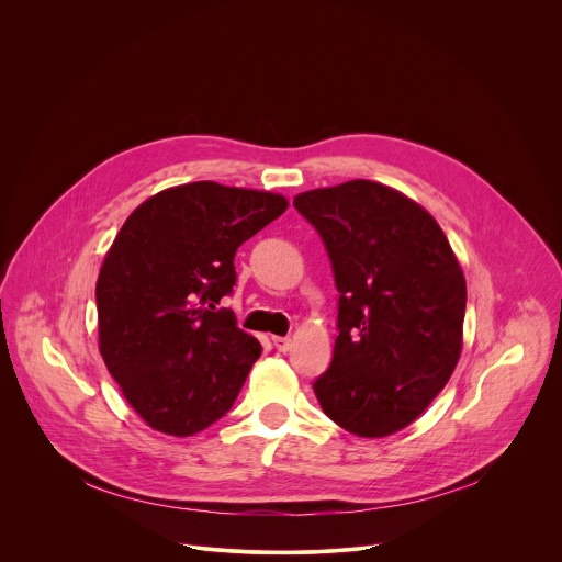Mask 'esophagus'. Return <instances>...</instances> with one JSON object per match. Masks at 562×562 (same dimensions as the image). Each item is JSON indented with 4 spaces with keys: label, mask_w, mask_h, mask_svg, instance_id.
<instances>
[{
    "label": "esophagus",
    "mask_w": 562,
    "mask_h": 562,
    "mask_svg": "<svg viewBox=\"0 0 562 562\" xmlns=\"http://www.w3.org/2000/svg\"><path fill=\"white\" fill-rule=\"evenodd\" d=\"M271 342H273V347L278 349V351H282V353H286L289 349H291V338H282V336H273L271 338Z\"/></svg>",
    "instance_id": "esophagus-1"
}]
</instances>
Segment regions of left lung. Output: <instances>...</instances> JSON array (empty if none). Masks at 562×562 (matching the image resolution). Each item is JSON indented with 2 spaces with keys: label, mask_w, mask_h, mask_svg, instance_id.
<instances>
[{
  "label": "left lung",
  "mask_w": 562,
  "mask_h": 562,
  "mask_svg": "<svg viewBox=\"0 0 562 562\" xmlns=\"http://www.w3.org/2000/svg\"><path fill=\"white\" fill-rule=\"evenodd\" d=\"M323 237L338 297V338L313 391L362 438L412 425L451 378L467 306L462 269L438 222L389 187L353 180L300 193Z\"/></svg>",
  "instance_id": "left-lung-1"
}]
</instances>
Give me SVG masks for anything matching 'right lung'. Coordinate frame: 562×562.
Segmentation results:
<instances>
[{
  "instance_id": "obj_1",
  "label": "right lung",
  "mask_w": 562,
  "mask_h": 562,
  "mask_svg": "<svg viewBox=\"0 0 562 562\" xmlns=\"http://www.w3.org/2000/svg\"><path fill=\"white\" fill-rule=\"evenodd\" d=\"M267 191L193 182L139 204L102 265L100 353L139 418L193 436L233 407L260 342L217 306L235 286V251L286 211Z\"/></svg>"
}]
</instances>
